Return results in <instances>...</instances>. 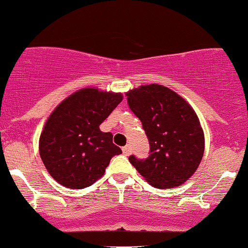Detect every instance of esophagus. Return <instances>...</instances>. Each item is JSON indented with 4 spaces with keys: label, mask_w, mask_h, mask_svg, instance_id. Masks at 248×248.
Here are the masks:
<instances>
[{
    "label": "esophagus",
    "mask_w": 248,
    "mask_h": 248,
    "mask_svg": "<svg viewBox=\"0 0 248 248\" xmlns=\"http://www.w3.org/2000/svg\"><path fill=\"white\" fill-rule=\"evenodd\" d=\"M122 151H123V154L125 155H131V152H132V149H131V146H130V145H126V146H124L123 149H122Z\"/></svg>",
    "instance_id": "1"
}]
</instances>
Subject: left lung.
<instances>
[{"mask_svg": "<svg viewBox=\"0 0 248 248\" xmlns=\"http://www.w3.org/2000/svg\"><path fill=\"white\" fill-rule=\"evenodd\" d=\"M126 96L150 143L149 157L130 155V163L157 188L184 184L204 155V131L197 113L183 97L159 84L141 85Z\"/></svg>", "mask_w": 248, "mask_h": 248, "instance_id": "obj_1", "label": "left lung"}]
</instances>
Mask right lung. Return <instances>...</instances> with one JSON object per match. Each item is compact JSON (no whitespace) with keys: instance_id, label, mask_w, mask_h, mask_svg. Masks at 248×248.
<instances>
[{"instance_id":"obj_1","label":"right lung","mask_w":248,"mask_h":248,"mask_svg":"<svg viewBox=\"0 0 248 248\" xmlns=\"http://www.w3.org/2000/svg\"><path fill=\"white\" fill-rule=\"evenodd\" d=\"M123 94L84 88L70 94L49 116L40 137V155L50 176L68 188L88 187L104 174L122 150L101 125Z\"/></svg>"}]
</instances>
